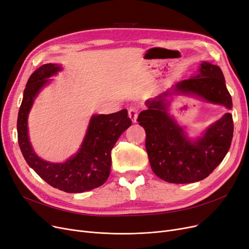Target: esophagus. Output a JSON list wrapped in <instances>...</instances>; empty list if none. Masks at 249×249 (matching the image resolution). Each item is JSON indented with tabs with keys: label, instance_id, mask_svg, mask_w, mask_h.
Instances as JSON below:
<instances>
[{
	"label": "esophagus",
	"instance_id": "obj_1",
	"mask_svg": "<svg viewBox=\"0 0 249 249\" xmlns=\"http://www.w3.org/2000/svg\"><path fill=\"white\" fill-rule=\"evenodd\" d=\"M128 115H129V118L132 120V122H136V119L138 116V110L136 107H130L128 111Z\"/></svg>",
	"mask_w": 249,
	"mask_h": 249
}]
</instances>
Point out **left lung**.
I'll return each mask as SVG.
<instances>
[{"mask_svg":"<svg viewBox=\"0 0 249 249\" xmlns=\"http://www.w3.org/2000/svg\"><path fill=\"white\" fill-rule=\"evenodd\" d=\"M193 93L211 103L232 109V98L226 88L222 70L217 65L202 62L199 72L177 83L174 92ZM171 90L148 100L147 109L137 122L145 130V148L155 174L167 182L183 184L207 178L217 168L230 148L233 118L226 113L196 142H190L184 131L167 114L165 98Z\"/></svg>","mask_w":249,"mask_h":249,"instance_id":"1","label":"left lung"}]
</instances>
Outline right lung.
<instances>
[{
    "instance_id": "right-lung-1",
    "label": "right lung",
    "mask_w": 249,
    "mask_h": 249,
    "mask_svg": "<svg viewBox=\"0 0 249 249\" xmlns=\"http://www.w3.org/2000/svg\"><path fill=\"white\" fill-rule=\"evenodd\" d=\"M61 67L45 64L30 75L24 89L18 119V143L26 163L51 186L69 193H80L102 186L111 171V150L118 138L131 125L127 110L110 115H96L90 120L88 133L78 153L66 163L53 164L39 159L27 135V116L40 89Z\"/></svg>"
}]
</instances>
